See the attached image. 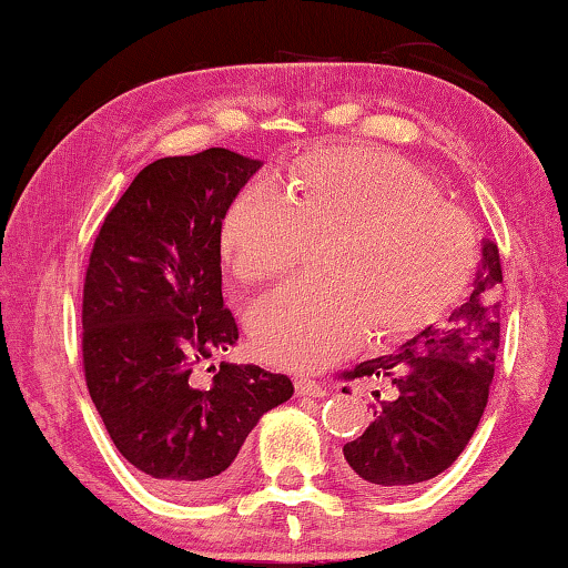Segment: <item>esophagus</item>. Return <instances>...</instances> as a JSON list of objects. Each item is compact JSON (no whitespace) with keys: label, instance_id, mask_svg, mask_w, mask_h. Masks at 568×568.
Here are the masks:
<instances>
[{"label":"esophagus","instance_id":"obj_1","mask_svg":"<svg viewBox=\"0 0 568 568\" xmlns=\"http://www.w3.org/2000/svg\"><path fill=\"white\" fill-rule=\"evenodd\" d=\"M294 388H296V396H310V398L327 396V388L312 378H296Z\"/></svg>","mask_w":568,"mask_h":568}]
</instances>
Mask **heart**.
Here are the masks:
<instances>
[{
    "label": "heart",
    "instance_id": "heart-1",
    "mask_svg": "<svg viewBox=\"0 0 568 568\" xmlns=\"http://www.w3.org/2000/svg\"><path fill=\"white\" fill-rule=\"evenodd\" d=\"M333 239L329 284H290L251 320L256 353L314 371L371 333L378 345L432 327L467 292L477 266L473 225L439 203L434 182L381 150L343 146L302 156L286 195L251 182L231 200L221 251L246 284L292 274L307 241Z\"/></svg>",
    "mask_w": 568,
    "mask_h": 568
}]
</instances>
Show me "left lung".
I'll list each match as a JSON object with an SVG mask.
<instances>
[{"label":"left lung","instance_id":"obj_1","mask_svg":"<svg viewBox=\"0 0 568 568\" xmlns=\"http://www.w3.org/2000/svg\"><path fill=\"white\" fill-rule=\"evenodd\" d=\"M500 251L483 243L473 292L444 325H432L400 345L343 373L371 378L373 422L343 447L351 473L371 490H406L452 467L473 439L490 396L500 347ZM347 394V388H343Z\"/></svg>","mask_w":568,"mask_h":568}]
</instances>
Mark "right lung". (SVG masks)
<instances>
[{"label": "right lung", "mask_w": 568, "mask_h": 568, "mask_svg": "<svg viewBox=\"0 0 568 568\" xmlns=\"http://www.w3.org/2000/svg\"><path fill=\"white\" fill-rule=\"evenodd\" d=\"M258 168L223 146L146 164L85 268V386L121 457L174 500L221 493L258 418L294 394L258 365L221 363L197 378L239 339L223 307L221 223Z\"/></svg>", "instance_id": "1"}]
</instances>
